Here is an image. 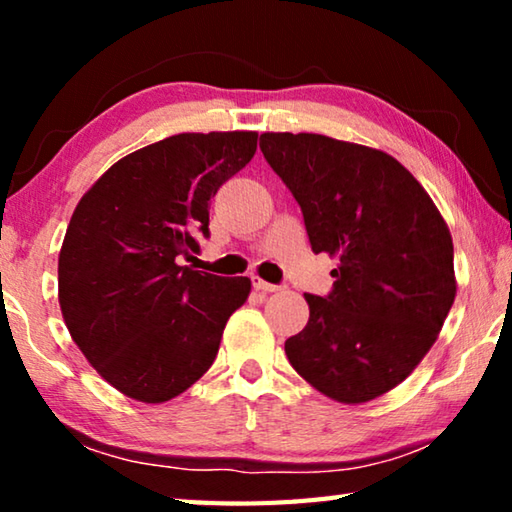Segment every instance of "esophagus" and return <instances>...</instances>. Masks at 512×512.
<instances>
[{"mask_svg":"<svg viewBox=\"0 0 512 512\" xmlns=\"http://www.w3.org/2000/svg\"><path fill=\"white\" fill-rule=\"evenodd\" d=\"M253 287H255V291H262V293H275V291H280V287H277V284L264 282L262 277H257V275H253Z\"/></svg>","mask_w":512,"mask_h":512,"instance_id":"obj_1","label":"esophagus"}]
</instances>
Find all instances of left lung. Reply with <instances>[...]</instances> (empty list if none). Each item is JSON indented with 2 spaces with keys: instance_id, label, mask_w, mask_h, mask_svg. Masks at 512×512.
Returning <instances> with one entry per match:
<instances>
[{
  "instance_id": "1",
  "label": "left lung",
  "mask_w": 512,
  "mask_h": 512,
  "mask_svg": "<svg viewBox=\"0 0 512 512\" xmlns=\"http://www.w3.org/2000/svg\"><path fill=\"white\" fill-rule=\"evenodd\" d=\"M314 253L334 257L327 298L284 343L318 393L363 404L393 391L436 343L456 298L454 244L436 203L393 155L316 133H264Z\"/></svg>"
}]
</instances>
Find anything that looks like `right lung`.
Segmentation results:
<instances>
[{
	"label": "right lung",
	"instance_id": "add662e5",
	"mask_svg": "<svg viewBox=\"0 0 512 512\" xmlns=\"http://www.w3.org/2000/svg\"><path fill=\"white\" fill-rule=\"evenodd\" d=\"M255 151V131L171 135L112 164L76 205L58 255L60 311L121 395L169 402L214 363L250 280L183 259L201 253L210 198Z\"/></svg>",
	"mask_w": 512,
	"mask_h": 512
}]
</instances>
